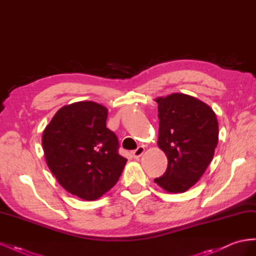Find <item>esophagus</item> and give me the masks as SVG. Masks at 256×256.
Wrapping results in <instances>:
<instances>
[{
    "instance_id": "1",
    "label": "esophagus",
    "mask_w": 256,
    "mask_h": 256,
    "mask_svg": "<svg viewBox=\"0 0 256 256\" xmlns=\"http://www.w3.org/2000/svg\"><path fill=\"white\" fill-rule=\"evenodd\" d=\"M144 152H145L144 147H143V146H138L136 150L132 152V157H134V159H140L142 154H144Z\"/></svg>"
}]
</instances>
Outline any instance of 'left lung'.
I'll return each mask as SVG.
<instances>
[{
	"mask_svg": "<svg viewBox=\"0 0 256 256\" xmlns=\"http://www.w3.org/2000/svg\"><path fill=\"white\" fill-rule=\"evenodd\" d=\"M156 102L158 146L166 154L168 168L154 182L170 193H182L198 182L212 162L218 120L210 106L189 95L175 92Z\"/></svg>",
	"mask_w": 256,
	"mask_h": 256,
	"instance_id": "8db88e82",
	"label": "left lung"
}]
</instances>
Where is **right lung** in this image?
I'll list each match as a JSON object with an SVG mask.
<instances>
[{"label":"right lung","instance_id":"right-lung-1","mask_svg":"<svg viewBox=\"0 0 256 256\" xmlns=\"http://www.w3.org/2000/svg\"><path fill=\"white\" fill-rule=\"evenodd\" d=\"M108 110L94 102L65 106L42 134L50 171L69 193L94 200L109 191L127 162L118 154V140L106 128Z\"/></svg>","mask_w":256,"mask_h":256}]
</instances>
